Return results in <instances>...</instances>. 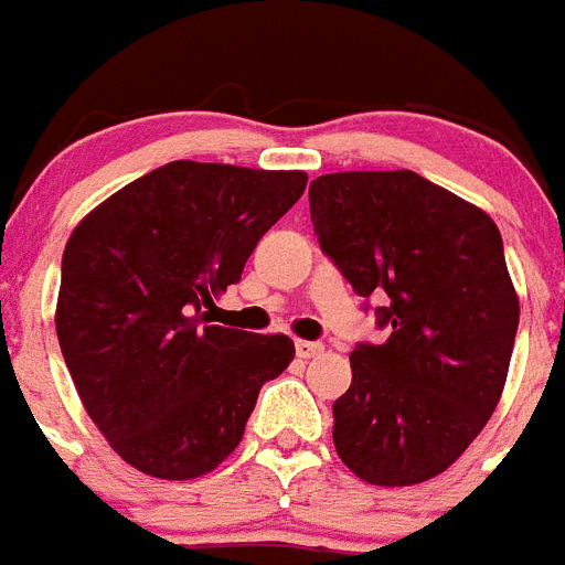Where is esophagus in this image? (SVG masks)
Returning a JSON list of instances; mask_svg holds the SVG:
<instances>
[{
    "label": "esophagus",
    "instance_id": "obj_1",
    "mask_svg": "<svg viewBox=\"0 0 565 565\" xmlns=\"http://www.w3.org/2000/svg\"><path fill=\"white\" fill-rule=\"evenodd\" d=\"M320 353H323V344H318V341H297V355L300 359H315Z\"/></svg>",
    "mask_w": 565,
    "mask_h": 565
}]
</instances>
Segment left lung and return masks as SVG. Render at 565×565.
<instances>
[{
  "mask_svg": "<svg viewBox=\"0 0 565 565\" xmlns=\"http://www.w3.org/2000/svg\"><path fill=\"white\" fill-rule=\"evenodd\" d=\"M311 224L359 297H376L382 344L350 353L335 405L338 458L367 484L440 476L502 399L519 297L502 233L476 204L414 171L311 180Z\"/></svg>",
  "mask_w": 565,
  "mask_h": 565,
  "instance_id": "obj_1",
  "label": "left lung"
}]
</instances>
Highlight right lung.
<instances>
[{
  "label": "right lung",
  "mask_w": 565,
  "mask_h": 565,
  "mask_svg": "<svg viewBox=\"0 0 565 565\" xmlns=\"http://www.w3.org/2000/svg\"><path fill=\"white\" fill-rule=\"evenodd\" d=\"M306 171L174 160L87 212L63 250L54 327L84 411L121 461L166 481L218 467L288 335L215 327L259 238L300 201Z\"/></svg>",
  "instance_id": "add662e5"
}]
</instances>
